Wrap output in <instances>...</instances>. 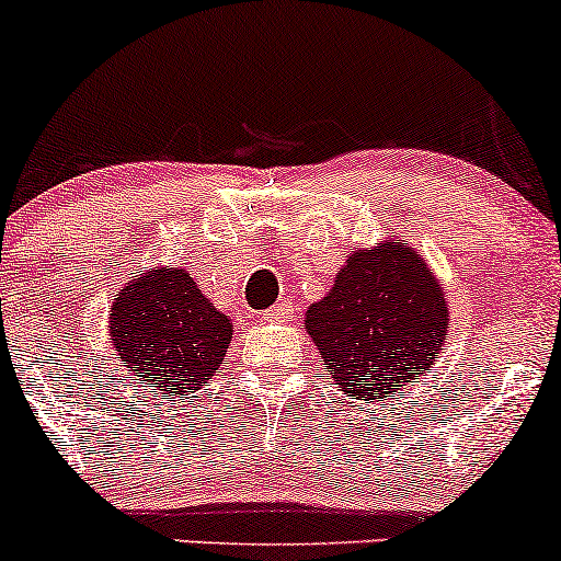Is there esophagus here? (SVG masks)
I'll use <instances>...</instances> for the list:
<instances>
[{
	"mask_svg": "<svg viewBox=\"0 0 561 561\" xmlns=\"http://www.w3.org/2000/svg\"><path fill=\"white\" fill-rule=\"evenodd\" d=\"M263 322L266 324H282V322H290L293 319V309H290V304H276V306H271V309L263 313Z\"/></svg>",
	"mask_w": 561,
	"mask_h": 561,
	"instance_id": "obj_1",
	"label": "esophagus"
}]
</instances>
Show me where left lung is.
I'll return each instance as SVG.
<instances>
[{
    "mask_svg": "<svg viewBox=\"0 0 561 561\" xmlns=\"http://www.w3.org/2000/svg\"><path fill=\"white\" fill-rule=\"evenodd\" d=\"M337 389L370 404L415 383L447 341V298L421 255L402 239L356 250L335 285L306 311Z\"/></svg>",
    "mask_w": 561,
    "mask_h": 561,
    "instance_id": "8db88e82",
    "label": "left lung"
}]
</instances>
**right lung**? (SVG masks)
<instances>
[{
	"label": "right lung",
	"mask_w": 561,
	"mask_h": 561,
	"mask_svg": "<svg viewBox=\"0 0 561 561\" xmlns=\"http://www.w3.org/2000/svg\"><path fill=\"white\" fill-rule=\"evenodd\" d=\"M111 343L122 367L170 399L188 397L224 365L233 324L186 268H153L127 282L111 306Z\"/></svg>",
	"instance_id": "1"
}]
</instances>
